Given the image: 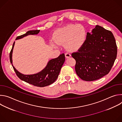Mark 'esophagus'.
<instances>
[{
	"label": "esophagus",
	"mask_w": 122,
	"mask_h": 122,
	"mask_svg": "<svg viewBox=\"0 0 122 122\" xmlns=\"http://www.w3.org/2000/svg\"><path fill=\"white\" fill-rule=\"evenodd\" d=\"M65 56L66 58H69L71 56V55L69 52H66L65 53Z\"/></svg>",
	"instance_id": "obj_1"
}]
</instances>
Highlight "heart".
Listing matches in <instances>:
<instances>
[{
    "mask_svg": "<svg viewBox=\"0 0 122 122\" xmlns=\"http://www.w3.org/2000/svg\"><path fill=\"white\" fill-rule=\"evenodd\" d=\"M86 36V30L82 25L69 24L55 31V41L52 43L56 46L65 43L67 49L76 51L83 46L85 41Z\"/></svg>",
    "mask_w": 122,
    "mask_h": 122,
    "instance_id": "b5f03b06",
    "label": "heart"
}]
</instances>
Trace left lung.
I'll list each match as a JSON object with an SVG mask.
<instances>
[{
    "label": "left lung",
    "instance_id": "8db88e82",
    "mask_svg": "<svg viewBox=\"0 0 122 122\" xmlns=\"http://www.w3.org/2000/svg\"><path fill=\"white\" fill-rule=\"evenodd\" d=\"M117 47L112 32L97 25L87 33L83 46L74 52L75 69L82 80L93 81L108 74L116 58Z\"/></svg>",
    "mask_w": 122,
    "mask_h": 122
}]
</instances>
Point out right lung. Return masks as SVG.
<instances>
[{
    "label": "right lung",
    "mask_w": 122,
    "mask_h": 122,
    "mask_svg": "<svg viewBox=\"0 0 122 122\" xmlns=\"http://www.w3.org/2000/svg\"><path fill=\"white\" fill-rule=\"evenodd\" d=\"M40 31V30L28 31L22 35L17 37L16 40L23 38L29 35L38 34ZM14 44L15 41L13 44L12 49L10 53V63L12 64L14 71L19 78L26 82L40 87L49 85L56 81L59 74L61 68L65 61L64 54L60 55L56 58L50 60L48 62L46 66L40 72L32 75H24L17 71L12 65V54Z\"/></svg>",
    "instance_id": "right-lung-1"
}]
</instances>
